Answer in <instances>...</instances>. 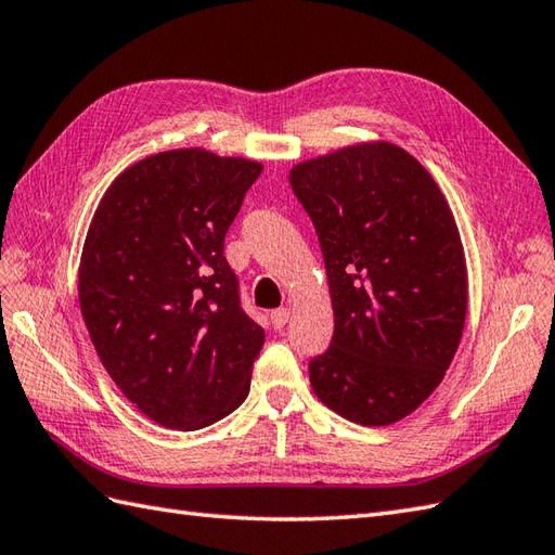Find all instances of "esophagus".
Here are the masks:
<instances>
[{"mask_svg": "<svg viewBox=\"0 0 555 555\" xmlns=\"http://www.w3.org/2000/svg\"><path fill=\"white\" fill-rule=\"evenodd\" d=\"M269 319H272V328H274V331H281L283 325L288 323V319H291V311H288L286 307H283V309H276V311H272V317H269Z\"/></svg>", "mask_w": 555, "mask_h": 555, "instance_id": "1", "label": "esophagus"}]
</instances>
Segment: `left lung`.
<instances>
[{
  "label": "left lung",
  "instance_id": "1",
  "mask_svg": "<svg viewBox=\"0 0 555 555\" xmlns=\"http://www.w3.org/2000/svg\"><path fill=\"white\" fill-rule=\"evenodd\" d=\"M291 188L319 234L335 333L311 389L349 422L385 426L440 385L460 347L466 264L443 192L413 154L365 142L297 164Z\"/></svg>",
  "mask_w": 555,
  "mask_h": 555
}]
</instances>
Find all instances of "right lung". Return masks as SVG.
Wrapping results in <instances>:
<instances>
[{
	"mask_svg": "<svg viewBox=\"0 0 555 555\" xmlns=\"http://www.w3.org/2000/svg\"><path fill=\"white\" fill-rule=\"evenodd\" d=\"M262 166L170 150L126 168L89 227L79 305L98 359L142 415L194 431L246 401L264 331L224 234Z\"/></svg>",
	"mask_w": 555,
	"mask_h": 555,
	"instance_id": "right-lung-1",
	"label": "right lung"
}]
</instances>
